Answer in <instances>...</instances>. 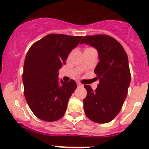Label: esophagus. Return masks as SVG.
Segmentation results:
<instances>
[{"mask_svg":"<svg viewBox=\"0 0 149 149\" xmlns=\"http://www.w3.org/2000/svg\"><path fill=\"white\" fill-rule=\"evenodd\" d=\"M77 87H83V86H84V85H83V84H81V83H77Z\"/></svg>","mask_w":149,"mask_h":149,"instance_id":"esophagus-1","label":"esophagus"}]
</instances>
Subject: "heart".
I'll list each match as a JSON object with an SVG mask.
<instances>
[{"instance_id": "1", "label": "heart", "mask_w": 149, "mask_h": 149, "mask_svg": "<svg viewBox=\"0 0 149 149\" xmlns=\"http://www.w3.org/2000/svg\"><path fill=\"white\" fill-rule=\"evenodd\" d=\"M86 49H93V48H86Z\"/></svg>"}]
</instances>
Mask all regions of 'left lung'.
<instances>
[{"label": "left lung", "mask_w": 149, "mask_h": 149, "mask_svg": "<svg viewBox=\"0 0 149 149\" xmlns=\"http://www.w3.org/2000/svg\"><path fill=\"white\" fill-rule=\"evenodd\" d=\"M93 46L98 51L99 62L95 68V90L85 85L87 95L84 99L86 116L96 123H107L120 112L131 83L128 58L122 45L110 36H86L81 44Z\"/></svg>", "instance_id": "1"}]
</instances>
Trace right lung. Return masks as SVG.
<instances>
[{"label":"right lung","instance_id":"add662e5","mask_svg":"<svg viewBox=\"0 0 149 149\" xmlns=\"http://www.w3.org/2000/svg\"><path fill=\"white\" fill-rule=\"evenodd\" d=\"M83 36L49 34L34 43L26 55L22 80L24 93L30 110L39 119H61L77 84L59 81V69Z\"/></svg>","mask_w":149,"mask_h":149}]
</instances>
